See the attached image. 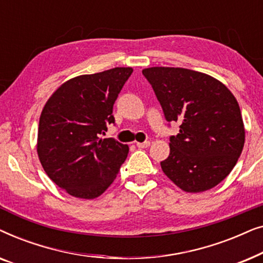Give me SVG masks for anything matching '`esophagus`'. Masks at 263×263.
<instances>
[{
    "label": "esophagus",
    "mask_w": 263,
    "mask_h": 263,
    "mask_svg": "<svg viewBox=\"0 0 263 263\" xmlns=\"http://www.w3.org/2000/svg\"><path fill=\"white\" fill-rule=\"evenodd\" d=\"M151 142L149 141H145V142H136V146L139 147V148H147V147H149Z\"/></svg>",
    "instance_id": "esophagus-1"
}]
</instances>
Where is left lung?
<instances>
[{
    "mask_svg": "<svg viewBox=\"0 0 263 263\" xmlns=\"http://www.w3.org/2000/svg\"><path fill=\"white\" fill-rule=\"evenodd\" d=\"M167 122H179L170 138L164 174L186 193H202L226 178L242 153L246 130L235 96L211 75L174 67L142 70Z\"/></svg>",
    "mask_w": 263,
    "mask_h": 263,
    "instance_id": "left-lung-1",
    "label": "left lung"
}]
</instances>
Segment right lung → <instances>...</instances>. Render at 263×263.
Instances as JSON below:
<instances>
[{
	"mask_svg": "<svg viewBox=\"0 0 263 263\" xmlns=\"http://www.w3.org/2000/svg\"><path fill=\"white\" fill-rule=\"evenodd\" d=\"M132 73L130 67H116L73 78L43 107L39 160L50 179L71 196L91 200L102 195L128 156V145L102 135L115 123V100Z\"/></svg>",
	"mask_w": 263,
	"mask_h": 263,
	"instance_id": "obj_1",
	"label": "right lung"
}]
</instances>
